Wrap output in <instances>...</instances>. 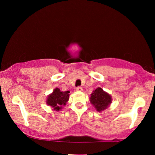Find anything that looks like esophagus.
<instances>
[{
	"instance_id": "1",
	"label": "esophagus",
	"mask_w": 155,
	"mask_h": 155,
	"mask_svg": "<svg viewBox=\"0 0 155 155\" xmlns=\"http://www.w3.org/2000/svg\"><path fill=\"white\" fill-rule=\"evenodd\" d=\"M76 90L78 91H83V87H81V86H78V87L76 88Z\"/></svg>"
}]
</instances>
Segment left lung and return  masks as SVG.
Instances as JSON below:
<instances>
[{
    "label": "left lung",
    "instance_id": "8db88e82",
    "mask_svg": "<svg viewBox=\"0 0 155 155\" xmlns=\"http://www.w3.org/2000/svg\"><path fill=\"white\" fill-rule=\"evenodd\" d=\"M90 102L97 111H103L111 103V97L102 90V88L98 87L91 94Z\"/></svg>",
    "mask_w": 155,
    "mask_h": 155
}]
</instances>
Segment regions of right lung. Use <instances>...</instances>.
Masks as SVG:
<instances>
[{
	"label": "right lung",
	"mask_w": 155,
	"mask_h": 155,
	"mask_svg": "<svg viewBox=\"0 0 155 155\" xmlns=\"http://www.w3.org/2000/svg\"><path fill=\"white\" fill-rule=\"evenodd\" d=\"M69 91H61L59 88L54 89L53 92L48 96L46 103L55 111H59L69 99Z\"/></svg>",
	"instance_id": "add662e5"
}]
</instances>
